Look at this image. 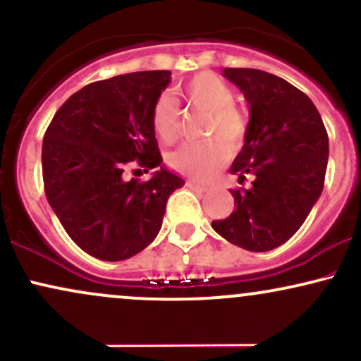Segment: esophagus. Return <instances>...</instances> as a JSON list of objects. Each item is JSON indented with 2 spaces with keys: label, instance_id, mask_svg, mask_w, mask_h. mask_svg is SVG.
<instances>
[{
  "label": "esophagus",
  "instance_id": "obj_1",
  "mask_svg": "<svg viewBox=\"0 0 361 361\" xmlns=\"http://www.w3.org/2000/svg\"><path fill=\"white\" fill-rule=\"evenodd\" d=\"M186 186H188V188H192V190H198V192H207V190H209V186L200 185V183H195V181H192V180L186 181Z\"/></svg>",
  "mask_w": 361,
  "mask_h": 361
}]
</instances>
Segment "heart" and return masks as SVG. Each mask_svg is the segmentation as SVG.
I'll return each mask as SVG.
<instances>
[{
    "label": "heart",
    "instance_id": "heart-1",
    "mask_svg": "<svg viewBox=\"0 0 361 361\" xmlns=\"http://www.w3.org/2000/svg\"><path fill=\"white\" fill-rule=\"evenodd\" d=\"M180 93L195 109L207 111L205 135L219 137L231 149H238L246 135V118L234 106V90L229 82L214 73L195 74L180 88ZM154 134L163 142L171 144L180 137L181 123L178 103L171 94L163 93L156 98L151 111ZM218 139L183 144L169 152L168 163L175 171L195 180H209L227 161V147Z\"/></svg>",
    "mask_w": 361,
    "mask_h": 361
}]
</instances>
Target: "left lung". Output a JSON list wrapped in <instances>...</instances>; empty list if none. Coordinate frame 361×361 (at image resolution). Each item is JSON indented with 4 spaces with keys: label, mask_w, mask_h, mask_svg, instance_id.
Instances as JSON below:
<instances>
[{
    "label": "left lung",
    "mask_w": 361,
    "mask_h": 361,
    "mask_svg": "<svg viewBox=\"0 0 361 361\" xmlns=\"http://www.w3.org/2000/svg\"><path fill=\"white\" fill-rule=\"evenodd\" d=\"M224 78L250 106L244 146L229 171L247 188L231 190L233 214L212 227L243 250L263 252L287 243L324 186L329 140L312 100L288 81L261 69L226 68Z\"/></svg>",
    "instance_id": "obj_1"
}]
</instances>
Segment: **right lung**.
<instances>
[{
    "mask_svg": "<svg viewBox=\"0 0 361 361\" xmlns=\"http://www.w3.org/2000/svg\"><path fill=\"white\" fill-rule=\"evenodd\" d=\"M169 71H139L91 82L54 115L42 142L45 197L82 251L103 261L132 258L156 239L169 195L185 181L163 166L152 130ZM159 167L151 180L123 169Z\"/></svg>",
    "mask_w": 361,
    "mask_h": 361,
    "instance_id": "right-lung-1",
    "label": "right lung"
}]
</instances>
